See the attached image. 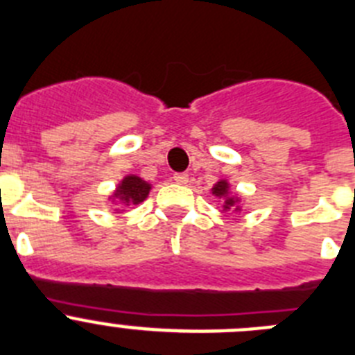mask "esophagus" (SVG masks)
Here are the masks:
<instances>
[{
    "label": "esophagus",
    "instance_id": "1",
    "mask_svg": "<svg viewBox=\"0 0 355 355\" xmlns=\"http://www.w3.org/2000/svg\"><path fill=\"white\" fill-rule=\"evenodd\" d=\"M173 180L177 182V184L185 185L189 182V175L187 173H175L173 175Z\"/></svg>",
    "mask_w": 355,
    "mask_h": 355
}]
</instances>
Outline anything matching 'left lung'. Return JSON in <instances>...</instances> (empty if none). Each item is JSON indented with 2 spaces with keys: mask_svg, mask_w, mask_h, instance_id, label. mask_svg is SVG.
<instances>
[{
  "mask_svg": "<svg viewBox=\"0 0 355 355\" xmlns=\"http://www.w3.org/2000/svg\"><path fill=\"white\" fill-rule=\"evenodd\" d=\"M210 193L214 194L217 200L223 201V211H233V214H240L241 208H243L245 198L240 196L238 193H234L231 189V184L227 178H220L214 184V187L210 189Z\"/></svg>",
  "mask_w": 355,
  "mask_h": 355,
  "instance_id": "8db88e82",
  "label": "left lung"
}]
</instances>
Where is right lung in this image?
I'll use <instances>...</instances> for the list:
<instances>
[{
    "label": "right lung",
    "mask_w": 355,
    "mask_h": 355,
    "mask_svg": "<svg viewBox=\"0 0 355 355\" xmlns=\"http://www.w3.org/2000/svg\"><path fill=\"white\" fill-rule=\"evenodd\" d=\"M152 184L144 180L138 175H125L117 185L115 191L108 196V201L114 205L115 214H124L129 205H140L144 203L150 193Z\"/></svg>",
    "instance_id": "obj_1"
}]
</instances>
